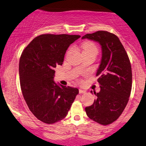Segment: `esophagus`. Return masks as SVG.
<instances>
[{
  "label": "esophagus",
  "mask_w": 146,
  "mask_h": 146,
  "mask_svg": "<svg viewBox=\"0 0 146 146\" xmlns=\"http://www.w3.org/2000/svg\"><path fill=\"white\" fill-rule=\"evenodd\" d=\"M79 94H85V93H86V91H84V90H81V89L79 90Z\"/></svg>",
  "instance_id": "34e87169"
}]
</instances>
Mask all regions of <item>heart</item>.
<instances>
[{"label": "heart", "mask_w": 146, "mask_h": 146, "mask_svg": "<svg viewBox=\"0 0 146 146\" xmlns=\"http://www.w3.org/2000/svg\"><path fill=\"white\" fill-rule=\"evenodd\" d=\"M82 48L83 49V53L84 54H88V53H94L98 54V48L95 43L91 41H86L82 44Z\"/></svg>", "instance_id": "heart-1"}]
</instances>
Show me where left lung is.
Segmentation results:
<instances>
[{
  "label": "left lung",
  "mask_w": 146,
  "mask_h": 146,
  "mask_svg": "<svg viewBox=\"0 0 146 146\" xmlns=\"http://www.w3.org/2000/svg\"><path fill=\"white\" fill-rule=\"evenodd\" d=\"M88 38L99 42L102 56L96 76L100 87L96 98L86 108L88 117L102 125H110L119 118L126 107L132 88L131 62L119 38L106 31L86 34ZM92 93V91H91Z\"/></svg>",
  "instance_id": "left-lung-1"
}]
</instances>
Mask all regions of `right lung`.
<instances>
[{
	"label": "right lung",
	"mask_w": 146,
	"mask_h": 146,
	"mask_svg": "<svg viewBox=\"0 0 146 146\" xmlns=\"http://www.w3.org/2000/svg\"><path fill=\"white\" fill-rule=\"evenodd\" d=\"M79 35L42 34L24 49L19 60L22 94L29 110L46 124L61 121L67 115L77 88L54 82V68L62 65L66 50Z\"/></svg>",
	"instance_id": "obj_1"
}]
</instances>
